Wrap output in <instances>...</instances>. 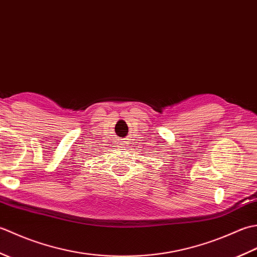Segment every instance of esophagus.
Listing matches in <instances>:
<instances>
[{"instance_id": "esophagus-1", "label": "esophagus", "mask_w": 257, "mask_h": 257, "mask_svg": "<svg viewBox=\"0 0 257 257\" xmlns=\"http://www.w3.org/2000/svg\"><path fill=\"white\" fill-rule=\"evenodd\" d=\"M120 146L121 147H124L125 145H127V143H125V141H120V143H118Z\"/></svg>"}]
</instances>
